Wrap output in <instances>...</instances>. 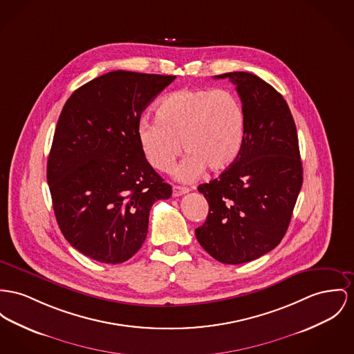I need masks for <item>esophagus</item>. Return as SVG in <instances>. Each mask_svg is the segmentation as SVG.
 I'll use <instances>...</instances> for the list:
<instances>
[{"mask_svg":"<svg viewBox=\"0 0 354 354\" xmlns=\"http://www.w3.org/2000/svg\"><path fill=\"white\" fill-rule=\"evenodd\" d=\"M188 192L189 188H187V187H178V185L173 187V196L174 197H180V196H183V194H185Z\"/></svg>","mask_w":354,"mask_h":354,"instance_id":"1","label":"esophagus"}]
</instances>
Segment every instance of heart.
<instances>
[{"label": "heart", "mask_w": 354, "mask_h": 354, "mask_svg": "<svg viewBox=\"0 0 354 354\" xmlns=\"http://www.w3.org/2000/svg\"><path fill=\"white\" fill-rule=\"evenodd\" d=\"M156 118L138 122L142 153L154 169L169 171L183 145L188 156L176 170L183 181L197 178L205 169L227 170L243 150L245 113L237 95L228 90H178L158 103Z\"/></svg>", "instance_id": "heart-1"}]
</instances>
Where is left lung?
<instances>
[{"instance_id": "8db88e82", "label": "left lung", "mask_w": 354, "mask_h": 354, "mask_svg": "<svg viewBox=\"0 0 354 354\" xmlns=\"http://www.w3.org/2000/svg\"><path fill=\"white\" fill-rule=\"evenodd\" d=\"M244 107L247 129L234 165L198 192L209 204L194 232L216 260L240 264L274 250L286 234L304 183L295 122L272 86L250 72H228Z\"/></svg>"}]
</instances>
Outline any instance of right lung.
<instances>
[{
  "mask_svg": "<svg viewBox=\"0 0 354 354\" xmlns=\"http://www.w3.org/2000/svg\"><path fill=\"white\" fill-rule=\"evenodd\" d=\"M176 76L113 71L79 87L57 120L47 180L62 234L91 259L118 264L143 244L153 204L171 187L142 153V111Z\"/></svg>",
  "mask_w": 354,
  "mask_h": 354,
  "instance_id": "right-lung-1",
  "label": "right lung"
}]
</instances>
